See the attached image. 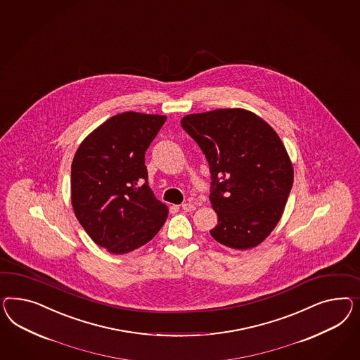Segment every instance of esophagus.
I'll return each mask as SVG.
<instances>
[{
	"instance_id": "obj_1",
	"label": "esophagus",
	"mask_w": 360,
	"mask_h": 360,
	"mask_svg": "<svg viewBox=\"0 0 360 360\" xmlns=\"http://www.w3.org/2000/svg\"><path fill=\"white\" fill-rule=\"evenodd\" d=\"M181 207H183L184 212H193L195 209V204H192V202H185V204L181 205Z\"/></svg>"
}]
</instances>
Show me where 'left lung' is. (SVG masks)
<instances>
[{
  "label": "left lung",
  "instance_id": "left-lung-1",
  "mask_svg": "<svg viewBox=\"0 0 360 360\" xmlns=\"http://www.w3.org/2000/svg\"><path fill=\"white\" fill-rule=\"evenodd\" d=\"M181 126L200 146L210 171V202L224 246H257L278 225L293 185V167L275 130L245 109L189 114Z\"/></svg>",
  "mask_w": 360,
  "mask_h": 360
}]
</instances>
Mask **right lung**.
<instances>
[{"instance_id": "1", "label": "right lung", "mask_w": 360, "mask_h": 360, "mask_svg": "<svg viewBox=\"0 0 360 360\" xmlns=\"http://www.w3.org/2000/svg\"><path fill=\"white\" fill-rule=\"evenodd\" d=\"M165 120L156 114H117L89 134L73 158V212L94 243L112 254L150 242L168 216L148 186L144 165Z\"/></svg>"}]
</instances>
